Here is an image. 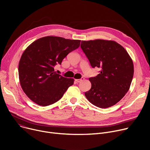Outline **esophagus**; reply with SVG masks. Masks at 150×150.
<instances>
[{
    "label": "esophagus",
    "mask_w": 150,
    "mask_h": 150,
    "mask_svg": "<svg viewBox=\"0 0 150 150\" xmlns=\"http://www.w3.org/2000/svg\"><path fill=\"white\" fill-rule=\"evenodd\" d=\"M84 79V78H81V79H76V80H75V81H76L77 83H80V82L82 81Z\"/></svg>",
    "instance_id": "34e87169"
}]
</instances>
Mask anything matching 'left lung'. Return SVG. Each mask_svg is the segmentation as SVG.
Here are the masks:
<instances>
[{"label": "left lung", "mask_w": 150, "mask_h": 150, "mask_svg": "<svg viewBox=\"0 0 150 150\" xmlns=\"http://www.w3.org/2000/svg\"><path fill=\"white\" fill-rule=\"evenodd\" d=\"M81 48L91 66L100 69L90 78L91 89L84 95L98 108H107L118 103L129 89L134 75L133 62L127 51L114 41H82Z\"/></svg>", "instance_id": "left-lung-1"}]
</instances>
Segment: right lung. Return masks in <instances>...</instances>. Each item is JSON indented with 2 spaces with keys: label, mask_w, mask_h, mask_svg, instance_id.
Returning a JSON list of instances; mask_svg holds the SVG:
<instances>
[{
  "label": "right lung",
  "mask_w": 150,
  "mask_h": 150,
  "mask_svg": "<svg viewBox=\"0 0 150 150\" xmlns=\"http://www.w3.org/2000/svg\"><path fill=\"white\" fill-rule=\"evenodd\" d=\"M80 40L49 36L31 43L23 52L18 72L21 88L35 103L46 106L60 100L74 78L58 74L54 67L61 64L68 53L76 49Z\"/></svg>",
  "instance_id": "right-lung-1"
}]
</instances>
